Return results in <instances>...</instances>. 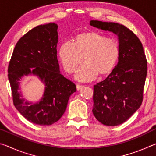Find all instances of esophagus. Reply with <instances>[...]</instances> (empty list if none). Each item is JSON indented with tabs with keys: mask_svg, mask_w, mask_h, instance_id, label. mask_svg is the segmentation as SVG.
I'll use <instances>...</instances> for the list:
<instances>
[{
	"mask_svg": "<svg viewBox=\"0 0 156 156\" xmlns=\"http://www.w3.org/2000/svg\"><path fill=\"white\" fill-rule=\"evenodd\" d=\"M84 87V85H83V84H78L76 85V89H77V90H80V89H81L82 88Z\"/></svg>",
	"mask_w": 156,
	"mask_h": 156,
	"instance_id": "1",
	"label": "esophagus"
}]
</instances>
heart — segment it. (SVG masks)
I'll return each mask as SVG.
<instances>
[{
  "mask_svg": "<svg viewBox=\"0 0 156 156\" xmlns=\"http://www.w3.org/2000/svg\"><path fill=\"white\" fill-rule=\"evenodd\" d=\"M59 56L66 72L72 73L83 61L76 77L89 81L98 73L105 75L115 67L120 56V46L114 38H107L94 31L83 32L76 37L75 43L65 42L60 46Z\"/></svg>",
  "mask_w": 156,
  "mask_h": 156,
  "instance_id": "1",
  "label": "heart"
}]
</instances>
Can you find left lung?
Wrapping results in <instances>:
<instances>
[{
    "label": "left lung",
    "instance_id": "obj_1",
    "mask_svg": "<svg viewBox=\"0 0 156 156\" xmlns=\"http://www.w3.org/2000/svg\"><path fill=\"white\" fill-rule=\"evenodd\" d=\"M90 25L118 36V62L106 79L94 86L92 112L102 125L116 126L127 120L143 100L147 61L140 39L125 26L91 20Z\"/></svg>",
    "mask_w": 156,
    "mask_h": 156
}]
</instances>
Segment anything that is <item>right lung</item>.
<instances>
[{
	"mask_svg": "<svg viewBox=\"0 0 156 156\" xmlns=\"http://www.w3.org/2000/svg\"><path fill=\"white\" fill-rule=\"evenodd\" d=\"M58 25H38L26 33L16 44L8 66L13 102L28 121L38 125L56 122L66 110L76 84L60 72L57 59ZM36 75L46 85L44 96L37 104L25 101L19 91L24 75Z\"/></svg>",
	"mask_w": 156,
	"mask_h": 156,
	"instance_id": "right-lung-1",
	"label": "right lung"
}]
</instances>
